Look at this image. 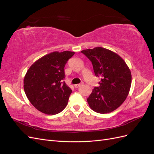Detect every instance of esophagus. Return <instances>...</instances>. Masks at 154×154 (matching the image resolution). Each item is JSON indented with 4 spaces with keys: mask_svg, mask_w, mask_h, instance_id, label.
<instances>
[{
    "mask_svg": "<svg viewBox=\"0 0 154 154\" xmlns=\"http://www.w3.org/2000/svg\"><path fill=\"white\" fill-rule=\"evenodd\" d=\"M82 84H83V83H80V84H76V85H74V87H75V88H78V87H80Z\"/></svg>",
    "mask_w": 154,
    "mask_h": 154,
    "instance_id": "34e87169",
    "label": "esophagus"
}]
</instances>
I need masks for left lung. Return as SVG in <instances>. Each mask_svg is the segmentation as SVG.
Returning <instances> with one entry per match:
<instances>
[{
    "label": "left lung",
    "instance_id": "8db88e82",
    "mask_svg": "<svg viewBox=\"0 0 154 154\" xmlns=\"http://www.w3.org/2000/svg\"><path fill=\"white\" fill-rule=\"evenodd\" d=\"M81 52L91 60L96 76L101 78L87 98L92 110L107 114L117 109L125 101L131 87L132 74L124 60L118 54L101 47Z\"/></svg>",
    "mask_w": 154,
    "mask_h": 154
}]
</instances>
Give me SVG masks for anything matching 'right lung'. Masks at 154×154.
I'll list each match as a JSON object with an SVG mask.
<instances>
[{
    "instance_id": "1",
    "label": "right lung",
    "mask_w": 154,
    "mask_h": 154,
    "mask_svg": "<svg viewBox=\"0 0 154 154\" xmlns=\"http://www.w3.org/2000/svg\"><path fill=\"white\" fill-rule=\"evenodd\" d=\"M74 53L54 51L36 60L27 70L24 89L31 103L41 112L57 114L67 106L72 91L63 82L64 67Z\"/></svg>"
}]
</instances>
